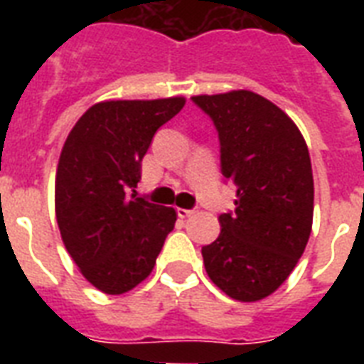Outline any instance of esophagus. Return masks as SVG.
<instances>
[{
  "label": "esophagus",
  "mask_w": 364,
  "mask_h": 364,
  "mask_svg": "<svg viewBox=\"0 0 364 364\" xmlns=\"http://www.w3.org/2000/svg\"><path fill=\"white\" fill-rule=\"evenodd\" d=\"M194 213H196V208H193V210H183V208H179V210H177V217H179V219H187V217L194 215Z\"/></svg>",
  "instance_id": "esophagus-1"
}]
</instances>
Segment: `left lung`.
<instances>
[{
	"label": "left lung",
	"instance_id": "1",
	"mask_svg": "<svg viewBox=\"0 0 364 364\" xmlns=\"http://www.w3.org/2000/svg\"><path fill=\"white\" fill-rule=\"evenodd\" d=\"M219 134L221 173L236 187L221 234L202 247L208 276L242 302L272 294L306 249L314 176L300 130L270 100L249 90L191 98Z\"/></svg>",
	"mask_w": 364,
	"mask_h": 364
}]
</instances>
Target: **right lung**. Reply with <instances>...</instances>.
<instances>
[{"label":"right lung","mask_w":364,"mask_h":364,"mask_svg":"<svg viewBox=\"0 0 364 364\" xmlns=\"http://www.w3.org/2000/svg\"><path fill=\"white\" fill-rule=\"evenodd\" d=\"M185 98L117 100L92 105L65 139L56 171V221L81 274L122 294L151 274L176 210L137 196L141 160Z\"/></svg>","instance_id":"add662e5"}]
</instances>
